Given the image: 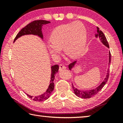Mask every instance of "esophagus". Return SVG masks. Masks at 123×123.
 <instances>
[{
  "instance_id": "34e87169",
  "label": "esophagus",
  "mask_w": 123,
  "mask_h": 123,
  "mask_svg": "<svg viewBox=\"0 0 123 123\" xmlns=\"http://www.w3.org/2000/svg\"><path fill=\"white\" fill-rule=\"evenodd\" d=\"M66 68V67L65 66L63 65V64H60L59 66V70H62L63 69H64Z\"/></svg>"
}]
</instances>
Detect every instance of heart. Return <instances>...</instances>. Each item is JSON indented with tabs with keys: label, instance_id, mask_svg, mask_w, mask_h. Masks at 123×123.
<instances>
[{
	"label": "heart",
	"instance_id": "obj_1",
	"mask_svg": "<svg viewBox=\"0 0 123 123\" xmlns=\"http://www.w3.org/2000/svg\"><path fill=\"white\" fill-rule=\"evenodd\" d=\"M47 48L53 56L59 55L63 48L66 55L77 58L84 50L87 41V31L80 22H72L57 26L50 37Z\"/></svg>",
	"mask_w": 123,
	"mask_h": 123
}]
</instances>
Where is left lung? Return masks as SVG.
Wrapping results in <instances>:
<instances>
[{"label": "left lung", "instance_id": "obj_1", "mask_svg": "<svg viewBox=\"0 0 123 123\" xmlns=\"http://www.w3.org/2000/svg\"><path fill=\"white\" fill-rule=\"evenodd\" d=\"M97 34H95V37L96 38H99V39L100 40V42L102 43V44H103L107 48H109V43H108L106 38L105 36L104 35V33L102 32L100 30V29L99 28L97 27ZM111 61V53H110V51H109V66H110ZM76 63H77V61H76L69 64V69L70 70H72V69H73V68L75 67V66L76 65ZM109 77V69L108 68L106 75V77L105 78V79H104V81L101 83L100 85L98 87H97L96 88H95L94 89H89V90H81V89H79L78 88H75V87L74 86L73 84H72V87L74 90V94H75L76 96H78L80 98H81L82 99L89 98H91L93 96H94V95L95 94H97V93L103 88V87L105 86L106 83Z\"/></svg>", "mask_w": 123, "mask_h": 123}]
</instances>
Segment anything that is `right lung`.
Returning a JSON list of instances; mask_svg holds the SVG:
<instances>
[{
  "label": "right lung",
  "instance_id": "obj_1",
  "mask_svg": "<svg viewBox=\"0 0 123 123\" xmlns=\"http://www.w3.org/2000/svg\"><path fill=\"white\" fill-rule=\"evenodd\" d=\"M50 22L44 20H35V21L30 23V24L27 25L26 26L23 28L18 34L17 35L16 37L14 39V42L18 38L22 37V36L27 35H32L35 36H37L42 39H43V35L42 29V26L47 24L50 23ZM59 69V66L57 64H55L54 66L51 67V76L50 81V84L48 86V88L44 93L39 95L38 96L33 97L31 95L26 94V95L35 101H43L47 100L50 97L52 92L54 89V80H55V75L58 73V70Z\"/></svg>",
  "mask_w": 123,
  "mask_h": 123
}]
</instances>
